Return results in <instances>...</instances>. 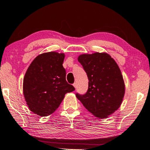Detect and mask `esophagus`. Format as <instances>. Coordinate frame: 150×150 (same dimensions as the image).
Listing matches in <instances>:
<instances>
[{
	"instance_id": "1",
	"label": "esophagus",
	"mask_w": 150,
	"mask_h": 150,
	"mask_svg": "<svg viewBox=\"0 0 150 150\" xmlns=\"http://www.w3.org/2000/svg\"><path fill=\"white\" fill-rule=\"evenodd\" d=\"M73 85H74V87L76 88V83H74V84H73Z\"/></svg>"
}]
</instances>
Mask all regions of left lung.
<instances>
[{
    "mask_svg": "<svg viewBox=\"0 0 150 150\" xmlns=\"http://www.w3.org/2000/svg\"><path fill=\"white\" fill-rule=\"evenodd\" d=\"M78 61L88 79V88L84 95L76 97L94 116L108 118L122 104L125 83L117 63L105 52L82 54Z\"/></svg>",
    "mask_w": 150,
    "mask_h": 150,
    "instance_id": "left-lung-1",
    "label": "left lung"
}]
</instances>
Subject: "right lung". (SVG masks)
<instances>
[{"mask_svg":"<svg viewBox=\"0 0 150 150\" xmlns=\"http://www.w3.org/2000/svg\"><path fill=\"white\" fill-rule=\"evenodd\" d=\"M65 55L50 51L37 56L30 64L23 80V93L29 110L40 116L53 113L65 94L75 91L66 81L63 67Z\"/></svg>","mask_w":150,"mask_h":150,"instance_id":"1","label":"right lung"}]
</instances>
